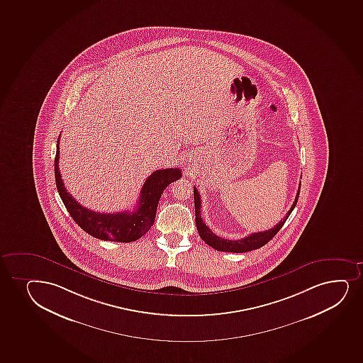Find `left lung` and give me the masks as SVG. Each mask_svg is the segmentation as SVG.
Here are the masks:
<instances>
[{
  "instance_id": "left-lung-1",
  "label": "left lung",
  "mask_w": 363,
  "mask_h": 363,
  "mask_svg": "<svg viewBox=\"0 0 363 363\" xmlns=\"http://www.w3.org/2000/svg\"><path fill=\"white\" fill-rule=\"evenodd\" d=\"M300 185L296 192V200L293 202L292 207L288 211L286 217L279 221L277 225L274 226L272 229L267 231H260V233H250L247 238L241 240H226V238H219L216 233L211 231L208 226L203 223V219L201 217V199L200 194L197 189L194 186V199H195V216H196L197 231L200 233L201 238L203 240L208 246L213 247L214 250H220V252H230V253H246L250 250H258L264 245H267L271 238L279 233V229L284 226L287 220L289 214L292 213L293 209L296 206L298 199H299Z\"/></svg>"
}]
</instances>
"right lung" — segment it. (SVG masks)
I'll return each mask as SVG.
<instances>
[{"label":"right lung","instance_id":"1","mask_svg":"<svg viewBox=\"0 0 363 363\" xmlns=\"http://www.w3.org/2000/svg\"><path fill=\"white\" fill-rule=\"evenodd\" d=\"M59 138L55 159V184L59 196L76 224L93 238L104 241L133 242L144 236L154 224L163 190L182 178L179 168L155 171L143 185L137 209L133 212H94L81 206L64 186L59 171Z\"/></svg>","mask_w":363,"mask_h":363}]
</instances>
